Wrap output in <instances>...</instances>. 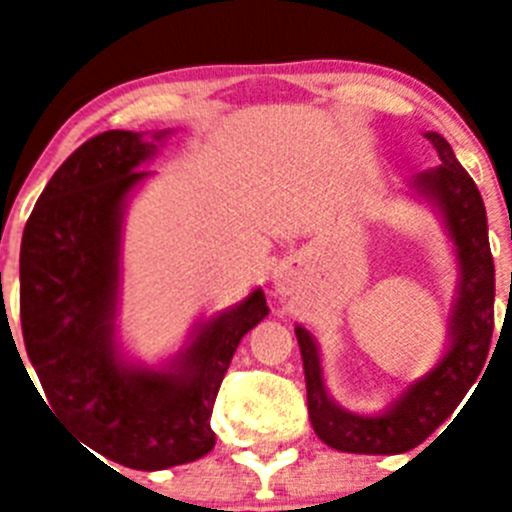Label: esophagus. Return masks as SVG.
<instances>
[{
    "instance_id": "1",
    "label": "esophagus",
    "mask_w": 512,
    "mask_h": 512,
    "mask_svg": "<svg viewBox=\"0 0 512 512\" xmlns=\"http://www.w3.org/2000/svg\"><path fill=\"white\" fill-rule=\"evenodd\" d=\"M277 284H279V287H282V284H284V274H279V277H277Z\"/></svg>"
}]
</instances>
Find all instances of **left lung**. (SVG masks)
I'll list each match as a JSON object with an SVG mask.
<instances>
[{"label":"left lung","instance_id":"8db88e82","mask_svg":"<svg viewBox=\"0 0 512 512\" xmlns=\"http://www.w3.org/2000/svg\"><path fill=\"white\" fill-rule=\"evenodd\" d=\"M436 148L441 166L410 182L418 197L438 210L456 248L459 282L449 315L446 351L431 372L408 384L382 413L359 415L341 408L325 390L320 351L310 330L295 325L305 366L310 423L330 449L348 454H405L436 431L456 410L482 374L495 328V264L487 238V212L472 176L456 161L449 140L423 133Z\"/></svg>","mask_w":512,"mask_h":512}]
</instances>
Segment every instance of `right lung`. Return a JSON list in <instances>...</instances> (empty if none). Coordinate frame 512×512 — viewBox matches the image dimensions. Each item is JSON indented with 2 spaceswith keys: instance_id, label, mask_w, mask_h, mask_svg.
<instances>
[{
  "instance_id": "obj_1",
  "label": "right lung",
  "mask_w": 512,
  "mask_h": 512,
  "mask_svg": "<svg viewBox=\"0 0 512 512\" xmlns=\"http://www.w3.org/2000/svg\"><path fill=\"white\" fill-rule=\"evenodd\" d=\"M171 130H107L76 148L51 176L20 248V320L48 408L84 449L128 469H169L215 446L210 415L235 348L269 315L261 289L192 330L169 364L122 356V217Z\"/></svg>"
}]
</instances>
